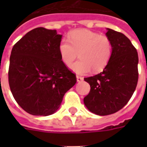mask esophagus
Returning <instances> with one entry per match:
<instances>
[{"mask_svg": "<svg viewBox=\"0 0 147 147\" xmlns=\"http://www.w3.org/2000/svg\"><path fill=\"white\" fill-rule=\"evenodd\" d=\"M76 79H77V82H81L83 80V77L80 76H76Z\"/></svg>", "mask_w": 147, "mask_h": 147, "instance_id": "34e87169", "label": "esophagus"}]
</instances>
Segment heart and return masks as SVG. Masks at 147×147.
<instances>
[{
    "label": "heart",
    "instance_id": "b5f03b06",
    "mask_svg": "<svg viewBox=\"0 0 147 147\" xmlns=\"http://www.w3.org/2000/svg\"><path fill=\"white\" fill-rule=\"evenodd\" d=\"M61 60L70 67L79 55L80 59L71 65L78 74H86L104 70L113 54V44L109 37L91 30H77L69 34L68 40L63 39L59 45Z\"/></svg>",
    "mask_w": 147,
    "mask_h": 147
}]
</instances>
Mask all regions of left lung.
<instances>
[{"label":"left lung","instance_id":"1","mask_svg":"<svg viewBox=\"0 0 147 147\" xmlns=\"http://www.w3.org/2000/svg\"><path fill=\"white\" fill-rule=\"evenodd\" d=\"M113 54L101 73L84 78L90 90L83 102L90 112L99 116L117 113L128 102L138 83L139 57L135 46L123 34L107 29Z\"/></svg>","mask_w":147,"mask_h":147}]
</instances>
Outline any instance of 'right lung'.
Wrapping results in <instances>:
<instances>
[{
	"label": "right lung",
	"mask_w": 147,
	"mask_h": 147,
	"mask_svg": "<svg viewBox=\"0 0 147 147\" xmlns=\"http://www.w3.org/2000/svg\"><path fill=\"white\" fill-rule=\"evenodd\" d=\"M62 35L38 27L19 40L11 49L8 83L18 105L34 116L57 110L64 95L76 83V74L59 53Z\"/></svg>",
	"instance_id": "obj_1"
}]
</instances>
